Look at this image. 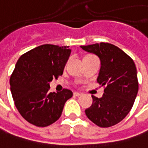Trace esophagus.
Instances as JSON below:
<instances>
[{"instance_id":"obj_1","label":"esophagus","mask_w":148,"mask_h":148,"mask_svg":"<svg viewBox=\"0 0 148 148\" xmlns=\"http://www.w3.org/2000/svg\"><path fill=\"white\" fill-rule=\"evenodd\" d=\"M81 94L79 92H74V96H79Z\"/></svg>"}]
</instances>
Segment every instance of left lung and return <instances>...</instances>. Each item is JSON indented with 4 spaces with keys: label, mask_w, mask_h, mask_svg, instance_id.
I'll return each mask as SVG.
<instances>
[{
    "label": "left lung",
    "mask_w": 148,
    "mask_h": 148,
    "mask_svg": "<svg viewBox=\"0 0 148 148\" xmlns=\"http://www.w3.org/2000/svg\"><path fill=\"white\" fill-rule=\"evenodd\" d=\"M80 48L99 57L100 69L97 82L105 86L102 97L92 95L93 103L85 110V114L98 126H114L130 112L138 92L134 62L121 48L108 42Z\"/></svg>",
    "instance_id": "8db88e82"
}]
</instances>
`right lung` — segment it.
I'll use <instances>...</instances> for the list:
<instances>
[{"label":"right lung","mask_w":148,"mask_h":148,"mask_svg":"<svg viewBox=\"0 0 148 148\" xmlns=\"http://www.w3.org/2000/svg\"><path fill=\"white\" fill-rule=\"evenodd\" d=\"M71 50L67 46L44 44L24 53L17 60L10 79L15 106L27 121L44 127L61 116L73 92H49V83L62 75Z\"/></svg>","instance_id":"right-lung-1"}]
</instances>
